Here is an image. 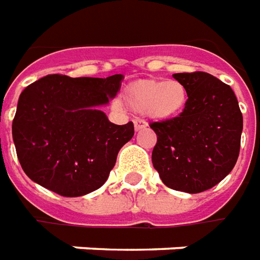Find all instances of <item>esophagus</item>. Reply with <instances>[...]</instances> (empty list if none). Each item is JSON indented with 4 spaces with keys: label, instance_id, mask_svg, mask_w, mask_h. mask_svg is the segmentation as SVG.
<instances>
[{
    "label": "esophagus",
    "instance_id": "esophagus-1",
    "mask_svg": "<svg viewBox=\"0 0 260 260\" xmlns=\"http://www.w3.org/2000/svg\"><path fill=\"white\" fill-rule=\"evenodd\" d=\"M147 127V122L143 120V119H134V128H136V132H140V130H143V128Z\"/></svg>",
    "mask_w": 260,
    "mask_h": 260
}]
</instances>
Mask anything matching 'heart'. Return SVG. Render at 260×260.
I'll return each instance as SVG.
<instances>
[{"instance_id":"obj_1","label":"heart","mask_w":260,"mask_h":260,"mask_svg":"<svg viewBox=\"0 0 260 260\" xmlns=\"http://www.w3.org/2000/svg\"><path fill=\"white\" fill-rule=\"evenodd\" d=\"M124 102L133 111L145 112L155 120L177 117L188 104V90L179 80H141L127 87Z\"/></svg>"}]
</instances>
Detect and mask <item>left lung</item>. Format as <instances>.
Masks as SVG:
<instances>
[{
	"instance_id": "8db88e82",
	"label": "left lung",
	"mask_w": 260,
	"mask_h": 260,
	"mask_svg": "<svg viewBox=\"0 0 260 260\" xmlns=\"http://www.w3.org/2000/svg\"><path fill=\"white\" fill-rule=\"evenodd\" d=\"M188 90L177 117L151 123L158 136L152 165L165 185L198 194L230 173L240 153L242 113L230 86L205 72L174 73Z\"/></svg>"
}]
</instances>
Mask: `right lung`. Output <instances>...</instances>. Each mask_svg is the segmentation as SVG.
I'll list each match as a JSON object with an SVG mask.
<instances>
[{
    "instance_id": "obj_1",
    "label": "right lung",
    "mask_w": 260,
    "mask_h": 260,
    "mask_svg": "<svg viewBox=\"0 0 260 260\" xmlns=\"http://www.w3.org/2000/svg\"><path fill=\"white\" fill-rule=\"evenodd\" d=\"M123 75H48L19 96L12 137L24 173L62 197L98 190L134 136V126L113 124L101 107L115 98Z\"/></svg>"
}]
</instances>
